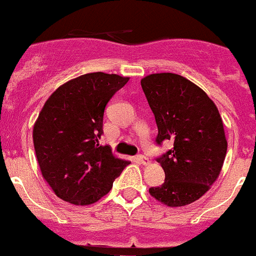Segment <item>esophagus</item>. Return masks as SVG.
<instances>
[{
    "label": "esophagus",
    "mask_w": 256,
    "mask_h": 256,
    "mask_svg": "<svg viewBox=\"0 0 256 256\" xmlns=\"http://www.w3.org/2000/svg\"><path fill=\"white\" fill-rule=\"evenodd\" d=\"M136 160H137V162L144 164V166H148L150 164V160L147 157H144V156H137Z\"/></svg>",
    "instance_id": "obj_1"
}]
</instances>
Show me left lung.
Here are the masks:
<instances>
[{"label": "left lung", "mask_w": 256, "mask_h": 256, "mask_svg": "<svg viewBox=\"0 0 256 256\" xmlns=\"http://www.w3.org/2000/svg\"><path fill=\"white\" fill-rule=\"evenodd\" d=\"M156 118V142H173L157 162L166 173L150 196L169 207L189 205L208 192L227 153L223 121L216 104L198 86L180 74H152L141 80Z\"/></svg>", "instance_id": "8db88e82"}]
</instances>
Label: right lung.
<instances>
[{
  "label": "right lung",
  "instance_id": "1",
  "mask_svg": "<svg viewBox=\"0 0 256 256\" xmlns=\"http://www.w3.org/2000/svg\"><path fill=\"white\" fill-rule=\"evenodd\" d=\"M128 80L86 74L64 83L45 102L33 128L34 150L42 178L61 200L92 205L130 164L99 144L108 102Z\"/></svg>",
  "mask_w": 256,
  "mask_h": 256
}]
</instances>
